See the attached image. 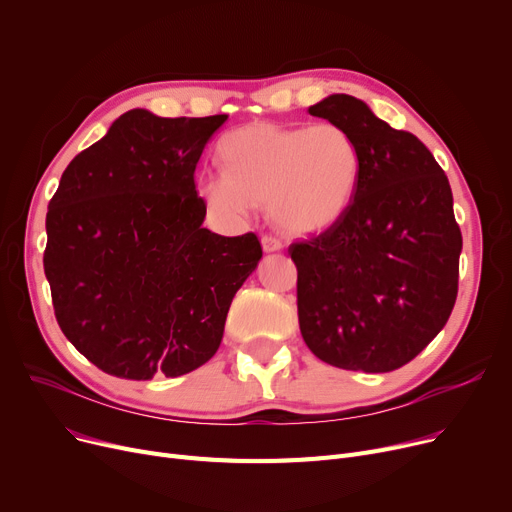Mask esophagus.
<instances>
[{
	"instance_id": "1",
	"label": "esophagus",
	"mask_w": 512,
	"mask_h": 512,
	"mask_svg": "<svg viewBox=\"0 0 512 512\" xmlns=\"http://www.w3.org/2000/svg\"><path fill=\"white\" fill-rule=\"evenodd\" d=\"M261 245H263L265 253H274V251L282 249V240L278 236H274V234H265L261 238Z\"/></svg>"
}]
</instances>
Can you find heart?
<instances>
[{
    "mask_svg": "<svg viewBox=\"0 0 512 512\" xmlns=\"http://www.w3.org/2000/svg\"><path fill=\"white\" fill-rule=\"evenodd\" d=\"M226 172L199 182L207 209L218 218H245L270 205L274 222L297 234L336 224L351 207L361 157L355 139L332 122L282 126L251 122L220 141Z\"/></svg>",
    "mask_w": 512,
    "mask_h": 512,
    "instance_id": "obj_1",
    "label": "heart"
}]
</instances>
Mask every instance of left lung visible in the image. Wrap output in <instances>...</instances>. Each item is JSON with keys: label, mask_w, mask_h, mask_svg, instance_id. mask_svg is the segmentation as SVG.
<instances>
[{"label": "left lung", "mask_w": 512, "mask_h": 512, "mask_svg": "<svg viewBox=\"0 0 512 512\" xmlns=\"http://www.w3.org/2000/svg\"><path fill=\"white\" fill-rule=\"evenodd\" d=\"M309 114L351 134L361 172L342 218L288 247L301 334L334 367L394 371L440 334L459 292L463 236L450 184L415 134L357 97L330 95Z\"/></svg>", "instance_id": "1"}]
</instances>
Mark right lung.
<instances>
[{
    "label": "right lung",
    "instance_id": "add662e5",
    "mask_svg": "<svg viewBox=\"0 0 512 512\" xmlns=\"http://www.w3.org/2000/svg\"><path fill=\"white\" fill-rule=\"evenodd\" d=\"M226 120L130 110L70 161L49 201L43 267L56 319L116 378H178L207 363L263 255L253 232L201 226L195 168Z\"/></svg>",
    "mask_w": 512,
    "mask_h": 512
}]
</instances>
